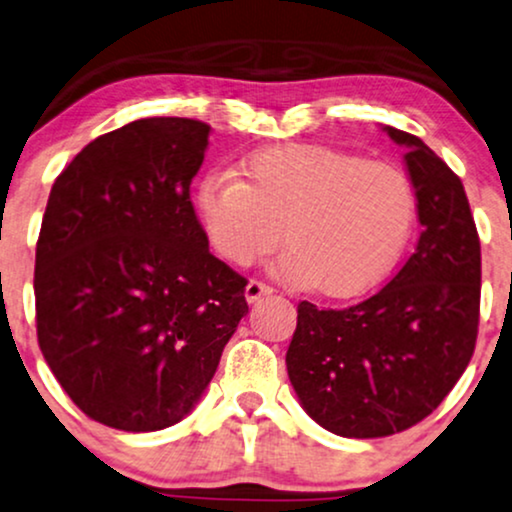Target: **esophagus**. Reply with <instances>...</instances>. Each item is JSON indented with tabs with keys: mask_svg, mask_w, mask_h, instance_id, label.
<instances>
[{
	"mask_svg": "<svg viewBox=\"0 0 512 512\" xmlns=\"http://www.w3.org/2000/svg\"><path fill=\"white\" fill-rule=\"evenodd\" d=\"M271 293H274V288H271L269 283L260 281V278H250L248 286H245V300L248 302H257L260 297L271 295Z\"/></svg>",
	"mask_w": 512,
	"mask_h": 512,
	"instance_id": "obj_1",
	"label": "esophagus"
}]
</instances>
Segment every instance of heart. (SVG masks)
I'll use <instances>...</instances> for the list:
<instances>
[{
    "mask_svg": "<svg viewBox=\"0 0 512 512\" xmlns=\"http://www.w3.org/2000/svg\"><path fill=\"white\" fill-rule=\"evenodd\" d=\"M234 172L205 174L196 212L222 260L250 267L283 241L278 274L326 297L378 286L404 255L418 222L409 174L385 160L316 144L267 146Z\"/></svg>",
    "mask_w": 512,
    "mask_h": 512,
    "instance_id": "b5f03b06",
    "label": "heart"
}]
</instances>
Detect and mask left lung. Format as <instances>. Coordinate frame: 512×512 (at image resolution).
Listing matches in <instances>:
<instances>
[{
	"instance_id": "left-lung-1",
	"label": "left lung",
	"mask_w": 512,
	"mask_h": 512,
	"mask_svg": "<svg viewBox=\"0 0 512 512\" xmlns=\"http://www.w3.org/2000/svg\"><path fill=\"white\" fill-rule=\"evenodd\" d=\"M423 224L413 255L378 293L345 309L297 304L286 364L304 411L340 437L373 439L428 418L468 368L480 323L482 255L461 179L409 132Z\"/></svg>"
}]
</instances>
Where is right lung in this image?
I'll return each instance as SVG.
<instances>
[{
    "instance_id": "obj_1",
    "label": "right lung",
    "mask_w": 512,
    "mask_h": 512,
    "mask_svg": "<svg viewBox=\"0 0 512 512\" xmlns=\"http://www.w3.org/2000/svg\"><path fill=\"white\" fill-rule=\"evenodd\" d=\"M210 125L144 118L101 134L51 186L35 252L37 342L96 423L153 432L210 385L248 281L191 203Z\"/></svg>"
}]
</instances>
